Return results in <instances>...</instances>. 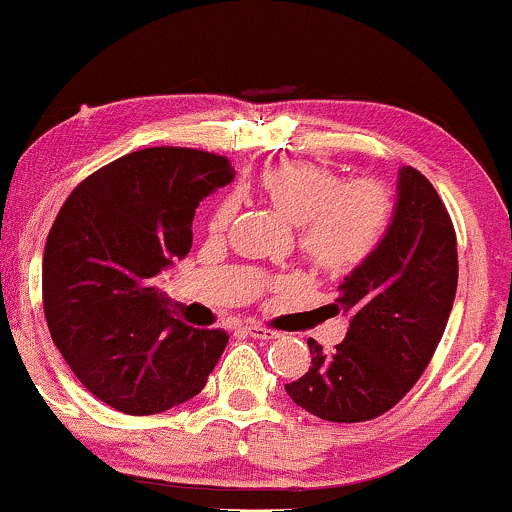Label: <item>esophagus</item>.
Segmentation results:
<instances>
[{
  "instance_id": "34e87169",
  "label": "esophagus",
  "mask_w": 512,
  "mask_h": 512,
  "mask_svg": "<svg viewBox=\"0 0 512 512\" xmlns=\"http://www.w3.org/2000/svg\"><path fill=\"white\" fill-rule=\"evenodd\" d=\"M246 331H249V336L258 338V341H271V338H278V336H280L278 331L266 329V326H261V324H251V326H246Z\"/></svg>"
}]
</instances>
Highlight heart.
<instances>
[{
	"mask_svg": "<svg viewBox=\"0 0 512 512\" xmlns=\"http://www.w3.org/2000/svg\"><path fill=\"white\" fill-rule=\"evenodd\" d=\"M261 191L285 220L300 225L302 254L326 273L358 268L380 246L392 220L387 188L367 179L341 183L317 164L271 166L261 176ZM232 212V200H225L210 227L225 229Z\"/></svg>",
	"mask_w": 512,
	"mask_h": 512,
	"instance_id": "obj_1",
	"label": "heart"
}]
</instances>
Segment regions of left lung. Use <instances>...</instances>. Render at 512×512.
<instances>
[{
  "label": "left lung",
  "mask_w": 512,
  "mask_h": 512,
  "mask_svg": "<svg viewBox=\"0 0 512 512\" xmlns=\"http://www.w3.org/2000/svg\"><path fill=\"white\" fill-rule=\"evenodd\" d=\"M457 292V237L438 191L401 166L392 222L370 258L338 285L333 314L348 317L346 338L324 353L307 346L312 367L285 392L333 423L382 416L423 375L450 319Z\"/></svg>",
  "instance_id": "left-lung-1"
}]
</instances>
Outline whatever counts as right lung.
<instances>
[{
  "label": "right lung",
  "instance_id": "add662e5",
  "mask_svg": "<svg viewBox=\"0 0 512 512\" xmlns=\"http://www.w3.org/2000/svg\"><path fill=\"white\" fill-rule=\"evenodd\" d=\"M234 181L225 157L147 147L84 179L43 254L50 336L77 380L113 409L145 416L193 399L229 336L171 317L157 278L186 258L203 198Z\"/></svg>",
  "mask_w": 512,
  "mask_h": 512
}]
</instances>
